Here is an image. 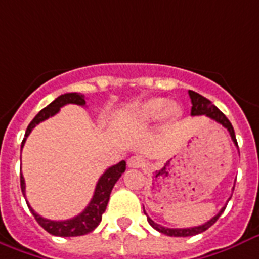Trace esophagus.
Listing matches in <instances>:
<instances>
[{"label":"esophagus","instance_id":"esophagus-1","mask_svg":"<svg viewBox=\"0 0 259 259\" xmlns=\"http://www.w3.org/2000/svg\"><path fill=\"white\" fill-rule=\"evenodd\" d=\"M128 167H132V169H139L143 166V158L142 157H131L128 159Z\"/></svg>","mask_w":259,"mask_h":259}]
</instances>
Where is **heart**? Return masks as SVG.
Instances as JSON below:
<instances>
[{"mask_svg":"<svg viewBox=\"0 0 259 259\" xmlns=\"http://www.w3.org/2000/svg\"><path fill=\"white\" fill-rule=\"evenodd\" d=\"M163 98H150L146 101L138 104L134 111H132V117L136 121L140 123H148L155 120L162 113V119L166 121H174L178 116L181 115V108L177 102H167L165 106Z\"/></svg>","mask_w":259,"mask_h":259,"instance_id":"1","label":"heart"}]
</instances>
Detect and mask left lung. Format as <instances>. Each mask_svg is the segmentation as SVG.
Returning <instances> with one entry per match:
<instances>
[{
    "label": "left lung",
    "instance_id": "1",
    "mask_svg": "<svg viewBox=\"0 0 259 259\" xmlns=\"http://www.w3.org/2000/svg\"><path fill=\"white\" fill-rule=\"evenodd\" d=\"M189 97L192 100V112H190V115L192 116H201L205 115L208 116L209 119L215 120L216 123L222 124L224 128H227V131L230 132V136H231L232 142L235 143V146L238 147V142H236L235 138V131H234V127H232V124L230 123V120L226 117L223 112H220L218 108L212 104L208 98L202 97L201 94L196 93L193 90H189ZM231 198V197H230ZM224 209H226V206H223L220 212L216 216H213L211 220H208L206 223L201 224V226H197V227H190V228H167V227H162L161 224L154 223L150 218H147L148 223L151 224L152 227L155 228L157 231L162 232V234H165L167 236H193L197 235V234H201V232L206 231L208 228L213 226L216 223V220L219 219L220 215L223 213ZM144 211V208H143ZM146 213V212H144ZM147 215V213H146Z\"/></svg>",
    "mask_w": 259,
    "mask_h": 259
}]
</instances>
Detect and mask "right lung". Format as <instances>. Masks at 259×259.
I'll return each instance as SVG.
<instances>
[{
  "label": "right lung",
  "mask_w": 259,
  "mask_h": 259,
  "mask_svg": "<svg viewBox=\"0 0 259 259\" xmlns=\"http://www.w3.org/2000/svg\"><path fill=\"white\" fill-rule=\"evenodd\" d=\"M66 104H77V105H81V107H85V96H82L79 93H66L59 96L58 98H55L50 105H47L46 108H43L41 111L35 116V119L32 120L29 125H28L27 131H25V136H24L23 142H21V150L24 147V143L25 140L29 136L31 131L39 123L47 120L48 117L57 115L59 109L62 107H65ZM125 171V161L119 162L117 165L111 166L109 169L105 170V173L102 174L100 180H98L97 185H96V189H94L93 198L90 200V202L88 204L85 209L77 215L75 218H71L69 220H61V222H57V220H48L41 218L40 215H37L33 209L31 208V205L28 204V208L29 211L32 212V215L35 216L36 222L41 226V227L46 230L47 232H50L51 235L55 236H81L86 235L97 227L100 222L102 219V213L105 212L108 205V201H109V196H111V192L113 189V186L117 182L121 174ZM20 185H21V192H23L24 197H25V181H24L23 174L20 176Z\"/></svg>",
  "instance_id": "add662e5"
}]
</instances>
